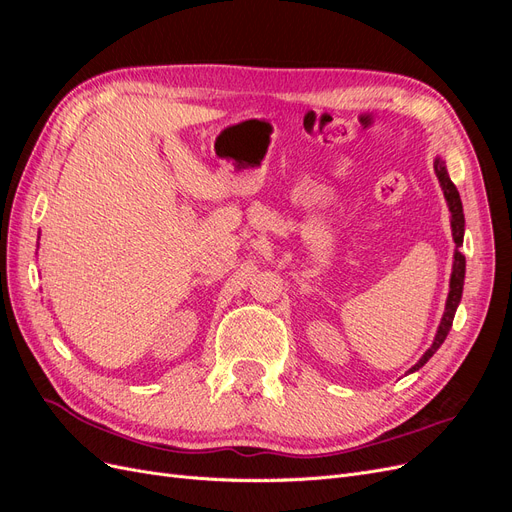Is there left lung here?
<instances>
[{"instance_id": "obj_1", "label": "left lung", "mask_w": 512, "mask_h": 512, "mask_svg": "<svg viewBox=\"0 0 512 512\" xmlns=\"http://www.w3.org/2000/svg\"><path fill=\"white\" fill-rule=\"evenodd\" d=\"M433 170H436V177L440 181V188L444 192L448 211H451V230H453V241H455V254H453V273H451V284H448V297H446V305H444V314L440 320V327L436 331V337H433V344L425 350V354L418 359L416 365H412L408 369V374H414V371L421 369L436 350L444 344V339L453 327V318L457 307L461 303V294H463V277H466V256L459 252V247L463 245V230H466V218H463V207H461V198L459 192L455 188V183L448 177L446 170V162L438 156L433 160Z\"/></svg>"}]
</instances>
